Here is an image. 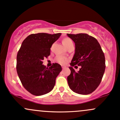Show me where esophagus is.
Masks as SVG:
<instances>
[{
	"label": "esophagus",
	"mask_w": 120,
	"mask_h": 120,
	"mask_svg": "<svg viewBox=\"0 0 120 120\" xmlns=\"http://www.w3.org/2000/svg\"><path fill=\"white\" fill-rule=\"evenodd\" d=\"M66 68V67L65 66H62V69H65Z\"/></svg>",
	"instance_id": "obj_1"
}]
</instances>
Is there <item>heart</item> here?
I'll use <instances>...</instances> for the list:
<instances>
[{"mask_svg":"<svg viewBox=\"0 0 120 120\" xmlns=\"http://www.w3.org/2000/svg\"><path fill=\"white\" fill-rule=\"evenodd\" d=\"M62 43L64 46H65L66 48H68L69 46H71V45H73V42L70 38H65L64 39L62 40ZM55 60H56L57 62L60 63V64H62V65H64L66 63L67 60L66 58L64 57V56H60V55H58L55 58Z\"/></svg>","mask_w":120,"mask_h":120,"instance_id":"b5f03b06","label":"heart"}]
</instances>
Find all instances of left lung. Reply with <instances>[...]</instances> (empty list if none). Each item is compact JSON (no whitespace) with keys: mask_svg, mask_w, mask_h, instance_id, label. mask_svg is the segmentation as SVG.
<instances>
[{"mask_svg":"<svg viewBox=\"0 0 120 120\" xmlns=\"http://www.w3.org/2000/svg\"><path fill=\"white\" fill-rule=\"evenodd\" d=\"M68 37L75 43V54L69 69L68 85L71 90L79 94L93 92L101 83L105 70V55L96 38L87 34H70ZM81 65L78 72L72 68Z\"/></svg>","mask_w":120,"mask_h":120,"instance_id":"left-lung-1","label":"left lung"}]
</instances>
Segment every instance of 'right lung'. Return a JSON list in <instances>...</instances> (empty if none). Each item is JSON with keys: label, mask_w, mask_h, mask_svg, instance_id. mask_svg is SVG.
<instances>
[{"label": "right lung", "mask_w": 120, "mask_h": 120, "mask_svg": "<svg viewBox=\"0 0 120 120\" xmlns=\"http://www.w3.org/2000/svg\"><path fill=\"white\" fill-rule=\"evenodd\" d=\"M60 33L33 34L23 41L16 56V71L23 87L34 96H42L52 90L55 79L62 71L57 63L49 68L42 65L50 55L52 45Z\"/></svg>", "instance_id": "1"}]
</instances>
